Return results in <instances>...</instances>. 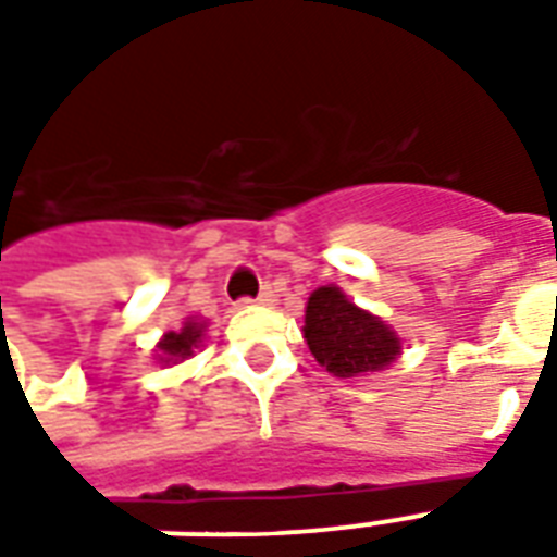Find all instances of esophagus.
Segmentation results:
<instances>
[{
	"instance_id": "esophagus-1",
	"label": "esophagus",
	"mask_w": 557,
	"mask_h": 557,
	"mask_svg": "<svg viewBox=\"0 0 557 557\" xmlns=\"http://www.w3.org/2000/svg\"><path fill=\"white\" fill-rule=\"evenodd\" d=\"M244 304H262V307H271V304H274V289L265 286V289L259 292L256 298H244Z\"/></svg>"
}]
</instances>
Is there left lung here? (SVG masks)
<instances>
[{
  "mask_svg": "<svg viewBox=\"0 0 557 557\" xmlns=\"http://www.w3.org/2000/svg\"><path fill=\"white\" fill-rule=\"evenodd\" d=\"M304 337L313 358L337 379L379 373L397 361L399 337L337 289L322 286L310 295L304 315Z\"/></svg>",
  "mask_w": 557,
  "mask_h": 557,
  "instance_id": "left-lung-1",
  "label": "left lung"
}]
</instances>
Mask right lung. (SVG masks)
<instances>
[{
	"label": "right lung",
	"mask_w": 557,
	"mask_h": 557,
	"mask_svg": "<svg viewBox=\"0 0 557 557\" xmlns=\"http://www.w3.org/2000/svg\"><path fill=\"white\" fill-rule=\"evenodd\" d=\"M202 327L206 325H199V322H184L182 331H170V334L158 343L160 363H175L184 361V358H190L196 349V343L202 339Z\"/></svg>",
	"instance_id": "add662e5"
}]
</instances>
